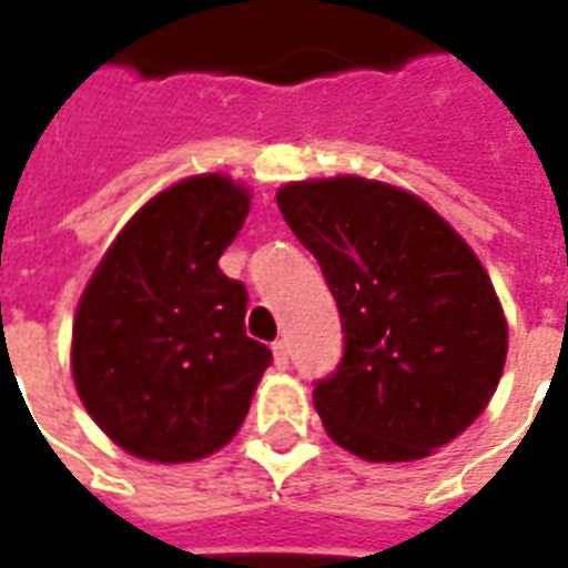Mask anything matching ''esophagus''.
<instances>
[{
	"mask_svg": "<svg viewBox=\"0 0 568 568\" xmlns=\"http://www.w3.org/2000/svg\"><path fill=\"white\" fill-rule=\"evenodd\" d=\"M273 362H276V368H288V341L273 344Z\"/></svg>",
	"mask_w": 568,
	"mask_h": 568,
	"instance_id": "obj_1",
	"label": "esophagus"
}]
</instances>
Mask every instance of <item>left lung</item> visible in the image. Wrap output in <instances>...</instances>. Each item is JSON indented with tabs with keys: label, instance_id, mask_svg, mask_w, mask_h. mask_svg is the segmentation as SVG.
Instances as JSON below:
<instances>
[{
	"label": "left lung",
	"instance_id": "obj_1",
	"mask_svg": "<svg viewBox=\"0 0 568 568\" xmlns=\"http://www.w3.org/2000/svg\"><path fill=\"white\" fill-rule=\"evenodd\" d=\"M332 288L344 358L313 405L344 450L410 463L463 435L499 386L508 325L484 264L428 203L358 175L276 194Z\"/></svg>",
	"mask_w": 568,
	"mask_h": 568
}]
</instances>
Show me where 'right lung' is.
I'll list each match as a JSON object with an SVG mask.
<instances>
[{
    "instance_id": "right-lung-1",
    "label": "right lung",
    "mask_w": 568,
    "mask_h": 568,
    "mask_svg": "<svg viewBox=\"0 0 568 568\" xmlns=\"http://www.w3.org/2000/svg\"><path fill=\"white\" fill-rule=\"evenodd\" d=\"M248 215L227 175H191L118 234L72 325V377L93 423L151 463H194L243 426L271 349L246 337V285L219 258Z\"/></svg>"
}]
</instances>
